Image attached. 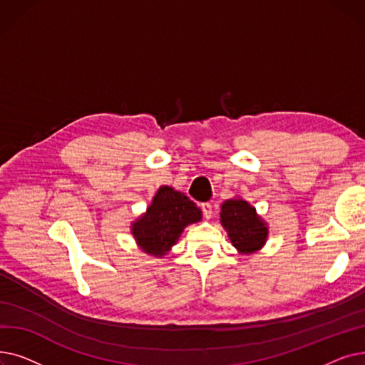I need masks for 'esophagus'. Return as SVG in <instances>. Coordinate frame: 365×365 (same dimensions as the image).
<instances>
[{
	"instance_id": "esophagus-1",
	"label": "esophagus",
	"mask_w": 365,
	"mask_h": 365,
	"mask_svg": "<svg viewBox=\"0 0 365 365\" xmlns=\"http://www.w3.org/2000/svg\"><path fill=\"white\" fill-rule=\"evenodd\" d=\"M201 210H202V215L205 219H210L213 216V207L210 202H202L201 204Z\"/></svg>"
}]
</instances>
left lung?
I'll list each match as a JSON object with an SVG mask.
<instances>
[{
    "label": "left lung",
    "instance_id": "left-lung-1",
    "mask_svg": "<svg viewBox=\"0 0 365 365\" xmlns=\"http://www.w3.org/2000/svg\"><path fill=\"white\" fill-rule=\"evenodd\" d=\"M220 223L231 244L244 256L262 250L269 235L267 223L256 208L241 197L223 201L220 205Z\"/></svg>",
    "mask_w": 365,
    "mask_h": 365
}]
</instances>
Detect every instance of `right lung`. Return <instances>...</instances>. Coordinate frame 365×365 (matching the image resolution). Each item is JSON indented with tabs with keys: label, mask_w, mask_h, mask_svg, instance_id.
I'll use <instances>...</instances> for the list:
<instances>
[{
	"label": "right lung",
	"mask_w": 365,
	"mask_h": 365,
	"mask_svg": "<svg viewBox=\"0 0 365 365\" xmlns=\"http://www.w3.org/2000/svg\"><path fill=\"white\" fill-rule=\"evenodd\" d=\"M201 219V208L192 200L180 190L163 185L146 212L131 222L130 231L145 255L161 259L178 244L185 227Z\"/></svg>",
	"instance_id": "1"
}]
</instances>
